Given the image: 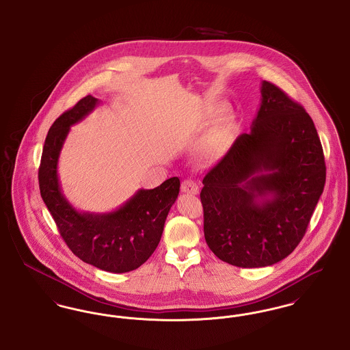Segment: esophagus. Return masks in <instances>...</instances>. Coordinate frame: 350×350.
<instances>
[{
	"label": "esophagus",
	"instance_id": "1",
	"mask_svg": "<svg viewBox=\"0 0 350 350\" xmlns=\"http://www.w3.org/2000/svg\"><path fill=\"white\" fill-rule=\"evenodd\" d=\"M181 189H183V193L191 194V196H197L200 193L198 185L194 183V181H191V180H185V181H183Z\"/></svg>",
	"mask_w": 350,
	"mask_h": 350
}]
</instances>
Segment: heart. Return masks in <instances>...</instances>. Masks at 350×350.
<instances>
[{
  "label": "heart",
  "mask_w": 350,
  "mask_h": 350,
  "mask_svg": "<svg viewBox=\"0 0 350 350\" xmlns=\"http://www.w3.org/2000/svg\"><path fill=\"white\" fill-rule=\"evenodd\" d=\"M224 111H226V107H219L214 111H210L204 118V120L207 123H211L217 120L219 116H221ZM234 133H236L234 119L232 117L223 119L210 133H206L198 143L197 156L200 161L215 163L217 160H220L230 148Z\"/></svg>",
  "instance_id": "1"
}]
</instances>
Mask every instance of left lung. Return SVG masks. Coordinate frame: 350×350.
<instances>
[{
  "mask_svg": "<svg viewBox=\"0 0 350 350\" xmlns=\"http://www.w3.org/2000/svg\"><path fill=\"white\" fill-rule=\"evenodd\" d=\"M250 133L203 178L208 248L239 267L280 262L303 239L325 183L315 124L282 90L261 83Z\"/></svg>",
  "mask_w": 350,
  "mask_h": 350,
  "instance_id": "8db88e82",
  "label": "left lung"
}]
</instances>
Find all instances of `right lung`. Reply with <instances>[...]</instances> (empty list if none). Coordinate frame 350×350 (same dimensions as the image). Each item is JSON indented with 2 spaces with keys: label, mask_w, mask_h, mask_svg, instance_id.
<instances>
[{
  "label": "right lung",
  "mask_w": 350,
  "mask_h": 350,
  "mask_svg": "<svg viewBox=\"0 0 350 350\" xmlns=\"http://www.w3.org/2000/svg\"><path fill=\"white\" fill-rule=\"evenodd\" d=\"M100 103L89 94L53 122L42 153L39 187L69 250L100 270L127 273L143 265L157 248L181 183L178 177H172L154 189H139L109 213L77 210L63 193L57 173L59 157L70 127Z\"/></svg>",
  "instance_id": "right-lung-1"
}]
</instances>
